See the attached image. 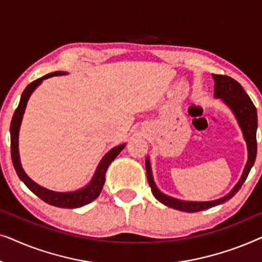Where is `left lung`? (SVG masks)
Returning a JSON list of instances; mask_svg holds the SVG:
<instances>
[{"label": "left lung", "mask_w": 262, "mask_h": 262, "mask_svg": "<svg viewBox=\"0 0 262 262\" xmlns=\"http://www.w3.org/2000/svg\"><path fill=\"white\" fill-rule=\"evenodd\" d=\"M212 78L214 81L213 96L216 99H221L230 108L231 112L234 113L236 120L238 123V126L242 131L243 138L246 141L247 150H248V160H247L246 167L243 169V173L241 178H239L238 182L227 195L214 200H209V202H192V200H181L174 198V196L167 195L163 192H161L155 184V180H154L151 163H150L149 157H146V177H148V181L150 187H151L154 196L166 206L179 211H184V212H198V211L207 210L210 207L220 205V204H223L227 200L232 198L238 192V189L241 188L243 182L246 181V179L248 177L249 171L254 166V162H255L256 159L257 113L255 106H254V103L252 102L248 94L245 92V89L242 88V85L237 81H235L234 78L225 76V75L214 74H212Z\"/></svg>", "instance_id": "8db88e82"}]
</instances>
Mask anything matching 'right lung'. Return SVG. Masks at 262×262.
Masks as SVG:
<instances>
[{
	"instance_id": "right-lung-1",
	"label": "right lung",
	"mask_w": 262,
	"mask_h": 262,
	"mask_svg": "<svg viewBox=\"0 0 262 262\" xmlns=\"http://www.w3.org/2000/svg\"><path fill=\"white\" fill-rule=\"evenodd\" d=\"M67 74L68 73H66V71H56V73L45 75V76L38 78V80L33 81L32 83L27 85L26 89H25L23 93V95H21L20 103L15 110V113H14L12 119V124H10V149H12V161L14 168H15L16 170V174L19 175L20 180L23 181L35 195L39 196L41 200H44L45 203H48L52 206L63 207V209H76V207L87 205V204L92 203L93 200L98 198L100 193H101L103 184H105V175L107 169H108L110 164L112 163V161L116 159L118 155H119L120 151L125 148L126 144L124 143V144L114 146V148L111 149L108 152H106L105 156H103L101 161L99 162L98 167H96L95 173L93 175L92 180L89 181L84 187L78 188L76 191H52V189L42 187V186L37 184V182L32 180V179L25 173L19 154V132L28 100H30L32 93H33L35 89L41 84V82L46 80V78L60 76V75Z\"/></svg>"
}]
</instances>
